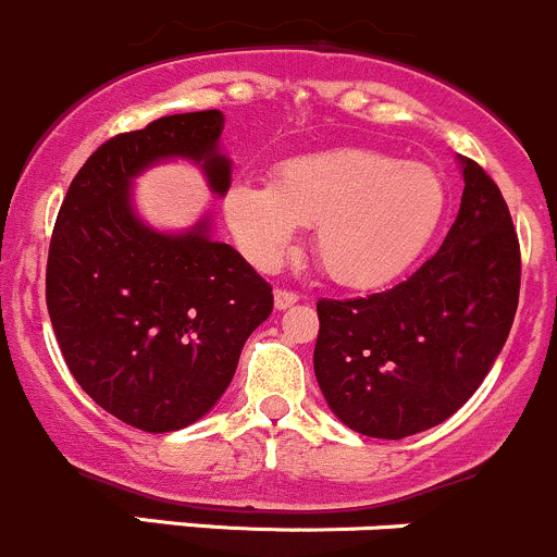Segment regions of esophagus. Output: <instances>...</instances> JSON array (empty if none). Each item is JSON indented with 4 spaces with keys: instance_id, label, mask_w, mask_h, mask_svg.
Masks as SVG:
<instances>
[{
    "instance_id": "esophagus-1",
    "label": "esophagus",
    "mask_w": 557,
    "mask_h": 557,
    "mask_svg": "<svg viewBox=\"0 0 557 557\" xmlns=\"http://www.w3.org/2000/svg\"><path fill=\"white\" fill-rule=\"evenodd\" d=\"M273 302H276L278 311H286L289 306H295L297 295H295V292H289V289H276V292H273Z\"/></svg>"
}]
</instances>
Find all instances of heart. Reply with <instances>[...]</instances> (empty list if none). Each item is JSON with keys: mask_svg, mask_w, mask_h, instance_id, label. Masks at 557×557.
<instances>
[{"mask_svg": "<svg viewBox=\"0 0 557 557\" xmlns=\"http://www.w3.org/2000/svg\"><path fill=\"white\" fill-rule=\"evenodd\" d=\"M444 208L436 170L373 148L284 159L271 184L238 181L222 200L224 222L251 265L278 268L300 227H313L317 262L351 289L398 278L433 238Z\"/></svg>", "mask_w": 557, "mask_h": 557, "instance_id": "1", "label": "heart"}]
</instances>
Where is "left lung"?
Instances as JSON below:
<instances>
[{
	"label": "left lung",
	"mask_w": 557,
	"mask_h": 557,
	"mask_svg": "<svg viewBox=\"0 0 557 557\" xmlns=\"http://www.w3.org/2000/svg\"><path fill=\"white\" fill-rule=\"evenodd\" d=\"M463 197L417 273L355 300H319L313 373L330 411L371 438L442 425L498 360L520 297V244L500 189L458 157Z\"/></svg>",
	"instance_id": "left-lung-1"
}]
</instances>
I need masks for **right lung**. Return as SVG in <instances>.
I'll use <instances>...</instances> for the list:
<instances>
[{
    "instance_id": "1",
    "label": "right lung",
    "mask_w": 557,
    "mask_h": 557,
    "mask_svg": "<svg viewBox=\"0 0 557 557\" xmlns=\"http://www.w3.org/2000/svg\"><path fill=\"white\" fill-rule=\"evenodd\" d=\"M222 129V110H197L110 137L78 170L53 227L46 302L64 362L94 404L146 433L206 417L273 311L271 284L213 238L211 213L168 233L135 208L137 175L170 159L197 164L224 197L233 162Z\"/></svg>"
}]
</instances>
